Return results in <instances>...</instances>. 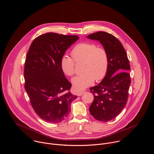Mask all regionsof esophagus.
<instances>
[{"label":"esophagus","instance_id":"esophagus-1","mask_svg":"<svg viewBox=\"0 0 154 154\" xmlns=\"http://www.w3.org/2000/svg\"><path fill=\"white\" fill-rule=\"evenodd\" d=\"M85 92L84 91H82V92H78L77 93V95L78 96H81Z\"/></svg>","mask_w":154,"mask_h":154}]
</instances>
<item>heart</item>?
<instances>
[{"label":"heart","mask_w":154,"mask_h":154,"mask_svg":"<svg viewBox=\"0 0 154 154\" xmlns=\"http://www.w3.org/2000/svg\"><path fill=\"white\" fill-rule=\"evenodd\" d=\"M71 57L64 55L60 60L62 71L67 76L75 73V61L83 62V73L75 76L72 80L73 89L80 91L91 85L94 79L100 81L106 76L109 65L108 55L106 50L95 44L81 43L72 50Z\"/></svg>","instance_id":"obj_1"}]
</instances>
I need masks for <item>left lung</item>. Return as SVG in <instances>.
<instances>
[{
	"label": "left lung",
	"mask_w": 154,
	"mask_h": 154,
	"mask_svg": "<svg viewBox=\"0 0 154 154\" xmlns=\"http://www.w3.org/2000/svg\"><path fill=\"white\" fill-rule=\"evenodd\" d=\"M87 38L99 41L108 55L106 76L98 85L90 88L94 99L89 107L96 120L106 122L116 117L126 105L131 82L129 61L123 45L112 34L98 31Z\"/></svg>",
	"instance_id": "1"
}]
</instances>
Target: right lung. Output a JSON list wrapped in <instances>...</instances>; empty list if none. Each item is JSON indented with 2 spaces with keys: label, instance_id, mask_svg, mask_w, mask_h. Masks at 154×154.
Here are the masks:
<instances>
[{
  "label": "right lung",
  "instance_id": "1",
  "mask_svg": "<svg viewBox=\"0 0 154 154\" xmlns=\"http://www.w3.org/2000/svg\"><path fill=\"white\" fill-rule=\"evenodd\" d=\"M78 40L77 35L45 33L34 40L26 54L25 89L35 113L47 122L63 121L78 97L70 92L72 84L60 66L66 50Z\"/></svg>",
  "mask_w": 154,
  "mask_h": 154
}]
</instances>
